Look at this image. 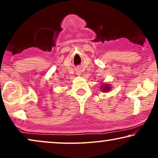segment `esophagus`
Segmentation results:
<instances>
[{
	"label": "esophagus",
	"instance_id": "esophagus-1",
	"mask_svg": "<svg viewBox=\"0 0 158 158\" xmlns=\"http://www.w3.org/2000/svg\"><path fill=\"white\" fill-rule=\"evenodd\" d=\"M76 74L77 75H81V71H77V73H76Z\"/></svg>",
	"mask_w": 158,
	"mask_h": 158
}]
</instances>
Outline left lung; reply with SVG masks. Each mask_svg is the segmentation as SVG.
<instances>
[{
  "mask_svg": "<svg viewBox=\"0 0 158 158\" xmlns=\"http://www.w3.org/2000/svg\"><path fill=\"white\" fill-rule=\"evenodd\" d=\"M111 89V86L108 83H104L102 84V85L101 86V90H102L103 92H109L110 90Z\"/></svg>",
  "mask_w": 158,
  "mask_h": 158,
  "instance_id": "1",
  "label": "left lung"
}]
</instances>
